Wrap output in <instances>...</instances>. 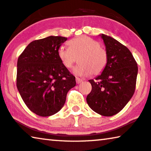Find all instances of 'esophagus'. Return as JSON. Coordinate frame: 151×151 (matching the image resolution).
Here are the masks:
<instances>
[{"label":"esophagus","mask_w":151,"mask_h":151,"mask_svg":"<svg viewBox=\"0 0 151 151\" xmlns=\"http://www.w3.org/2000/svg\"><path fill=\"white\" fill-rule=\"evenodd\" d=\"M83 80L82 78H80L78 77H76V83H77V84L81 83L83 82Z\"/></svg>","instance_id":"obj_1"}]
</instances>
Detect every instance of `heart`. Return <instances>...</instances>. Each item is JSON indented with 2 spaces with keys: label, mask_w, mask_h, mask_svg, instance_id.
<instances>
[{
  "label": "heart",
  "mask_w": 151,
  "mask_h": 151,
  "mask_svg": "<svg viewBox=\"0 0 151 151\" xmlns=\"http://www.w3.org/2000/svg\"><path fill=\"white\" fill-rule=\"evenodd\" d=\"M69 46H60L57 54L61 63L70 68L78 61L79 63L73 68L75 75L95 76L105 70L108 61L107 52L101 47L99 42L86 35L70 40Z\"/></svg>",
  "instance_id": "b5f03b06"
}]
</instances>
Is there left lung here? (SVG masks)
<instances>
[{"label":"left lung","instance_id":"left-lung-1","mask_svg":"<svg viewBox=\"0 0 151 151\" xmlns=\"http://www.w3.org/2000/svg\"><path fill=\"white\" fill-rule=\"evenodd\" d=\"M101 37L107 52V64L95 80H89L92 91L86 101L97 114L112 116L125 107L134 94L138 68L126 46L110 36L102 34Z\"/></svg>","mask_w":151,"mask_h":151}]
</instances>
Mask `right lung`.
<instances>
[{"mask_svg": "<svg viewBox=\"0 0 151 151\" xmlns=\"http://www.w3.org/2000/svg\"><path fill=\"white\" fill-rule=\"evenodd\" d=\"M67 37L49 36L31 42L17 63L16 86L27 107L42 117L56 114L64 105L75 76L61 63L57 50Z\"/></svg>", "mask_w": 151, "mask_h": 151, "instance_id": "add662e5", "label": "right lung"}]
</instances>
